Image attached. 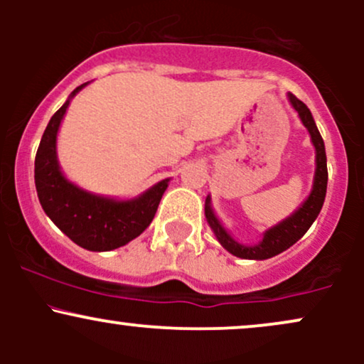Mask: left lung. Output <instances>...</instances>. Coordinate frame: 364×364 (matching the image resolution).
<instances>
[{"instance_id":"left-lung-1","label":"left lung","mask_w":364,"mask_h":364,"mask_svg":"<svg viewBox=\"0 0 364 364\" xmlns=\"http://www.w3.org/2000/svg\"><path fill=\"white\" fill-rule=\"evenodd\" d=\"M289 101L296 111H298L299 118H301L303 124L308 128L311 135V141L315 145L316 150V171H315V181H313V190L310 196L306 198V202L303 203L298 210L294 212L291 217H287L286 220H282L281 224L274 225L272 229L263 235V240L255 246H243L237 241L232 240L228 235V231L220 225L217 217L214 215V210L210 208V198L207 196L205 200V217L210 224L212 231L219 240V243L228 250L229 253H232L235 257L246 258V260H265V258L275 257V255L282 253L284 250L291 248L292 245L298 240H301L304 232L310 229V225L315 223V219L318 217L321 205L325 202V193H327V156H325V145L323 139H321L318 128H316L315 121L310 109L306 107V104L299 101L296 95H292L289 92Z\"/></svg>"}]
</instances>
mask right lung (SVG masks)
<instances>
[{"instance_id":"obj_1","label":"right lung","mask_w":364,"mask_h":364,"mask_svg":"<svg viewBox=\"0 0 364 364\" xmlns=\"http://www.w3.org/2000/svg\"><path fill=\"white\" fill-rule=\"evenodd\" d=\"M87 83L77 87L70 99ZM70 99L53 114L36 154V190L49 219L73 243L90 252H109L140 236L156 215L169 179H162L135 200L104 198L72 185L60 171L56 135Z\"/></svg>"}]
</instances>
